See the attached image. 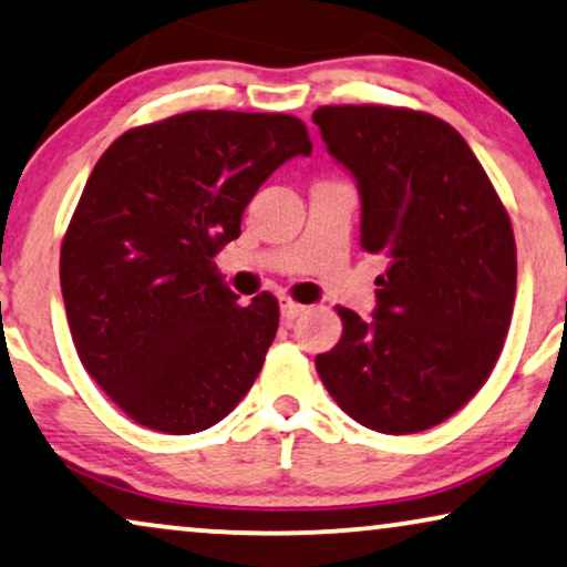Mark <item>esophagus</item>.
Segmentation results:
<instances>
[{
	"mask_svg": "<svg viewBox=\"0 0 567 567\" xmlns=\"http://www.w3.org/2000/svg\"><path fill=\"white\" fill-rule=\"evenodd\" d=\"M279 311H282V319L285 321H292V319H298V316L306 313V306L298 303V300L285 298L282 303H279Z\"/></svg>",
	"mask_w": 567,
	"mask_h": 567,
	"instance_id": "34e87169",
	"label": "esophagus"
}]
</instances>
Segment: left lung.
I'll return each instance as SVG.
<instances>
[{
  "instance_id": "8db88e82",
  "label": "left lung",
  "mask_w": 567,
  "mask_h": 567,
  "mask_svg": "<svg viewBox=\"0 0 567 567\" xmlns=\"http://www.w3.org/2000/svg\"><path fill=\"white\" fill-rule=\"evenodd\" d=\"M313 121L358 178L360 246L386 259L373 319L337 308L342 339L316 371L360 425L386 435L441 425L485 386L508 334V209L462 134L433 113L321 105Z\"/></svg>"
}]
</instances>
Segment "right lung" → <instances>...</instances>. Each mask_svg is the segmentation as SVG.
Returning <instances> with one entry per match:
<instances>
[{
  "label": "right lung",
  "instance_id": "1",
  "mask_svg": "<svg viewBox=\"0 0 567 567\" xmlns=\"http://www.w3.org/2000/svg\"><path fill=\"white\" fill-rule=\"evenodd\" d=\"M311 150L288 113L186 111L124 132L95 163L59 277L82 365L134 422L199 433L254 386L279 303L238 306L213 259L264 181Z\"/></svg>",
  "mask_w": 567,
  "mask_h": 567
}]
</instances>
